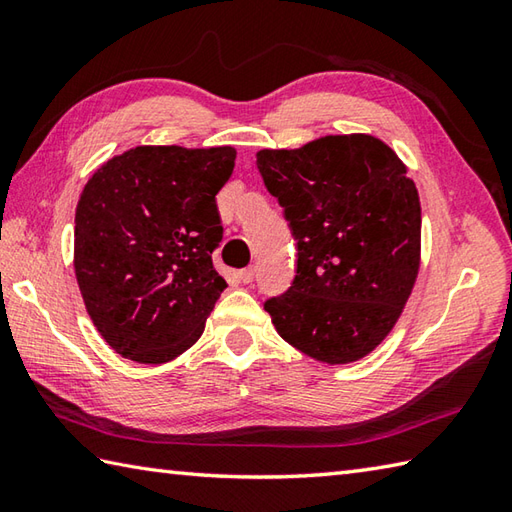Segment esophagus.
<instances>
[{
  "instance_id": "34e87169",
  "label": "esophagus",
  "mask_w": 512,
  "mask_h": 512,
  "mask_svg": "<svg viewBox=\"0 0 512 512\" xmlns=\"http://www.w3.org/2000/svg\"><path fill=\"white\" fill-rule=\"evenodd\" d=\"M237 277H239V281H242V284H250V281L255 279V268L250 266V268H244V270H239L237 273Z\"/></svg>"
}]
</instances>
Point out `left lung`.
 I'll use <instances>...</instances> for the list:
<instances>
[{
	"label": "left lung",
	"mask_w": 512,
	"mask_h": 512,
	"mask_svg": "<svg viewBox=\"0 0 512 512\" xmlns=\"http://www.w3.org/2000/svg\"><path fill=\"white\" fill-rule=\"evenodd\" d=\"M266 189L297 239V277L266 301L279 336L319 363L372 354L420 270L422 211L407 165L372 134L257 151Z\"/></svg>",
	"instance_id": "left-lung-1"
}]
</instances>
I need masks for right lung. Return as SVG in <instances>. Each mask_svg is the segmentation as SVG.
<instances>
[{"label":"right lung","mask_w":512,"mask_h":512,"mask_svg":"<svg viewBox=\"0 0 512 512\" xmlns=\"http://www.w3.org/2000/svg\"><path fill=\"white\" fill-rule=\"evenodd\" d=\"M233 147L138 145L92 173L74 215V275L96 330L129 361L169 363L200 339L226 279L215 195Z\"/></svg>","instance_id":"right-lung-1"}]
</instances>
